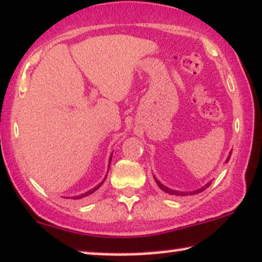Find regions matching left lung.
<instances>
[{
	"label": "left lung",
	"mask_w": 262,
	"mask_h": 262,
	"mask_svg": "<svg viewBox=\"0 0 262 262\" xmlns=\"http://www.w3.org/2000/svg\"><path fill=\"white\" fill-rule=\"evenodd\" d=\"M231 154H232V151H229V155L227 156V159H226V161H225L226 163H227V162L229 161V159H231ZM154 180H155L156 183H158V186H159L160 189L163 190V192H165V193H168V194H170V195H175V196H187V195L199 194V193L204 192L205 189L208 188V187L210 186V183H212V181H208V182L206 183L205 186H202V187H200V188H198V189H195V190H192V192H181V190H175V189L168 188V187L165 186V185H163V183L160 182L155 177H154Z\"/></svg>",
	"instance_id": "obj_1"
}]
</instances>
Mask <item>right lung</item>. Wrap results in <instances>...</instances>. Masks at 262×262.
Returning <instances> with one entry per match:
<instances>
[{
	"label": "right lung",
	"instance_id": "add662e5",
	"mask_svg": "<svg viewBox=\"0 0 262 262\" xmlns=\"http://www.w3.org/2000/svg\"><path fill=\"white\" fill-rule=\"evenodd\" d=\"M112 156H113V154L111 155V158H109V163H108V170H109V166H111V162H112ZM107 174H108V171H107ZM106 178H107V175L106 177H104V179L102 181H101L99 185L97 186H95L94 187V188H92V189H89V190H87V192H84V193H82V194H80V195H75V196H72V198H66V199H74V200H79V199H83V198H87V196H89V195H92L93 193H95L97 189L100 188L101 186H102V183L104 182V180H106Z\"/></svg>",
	"mask_w": 262,
	"mask_h": 262
}]
</instances>
